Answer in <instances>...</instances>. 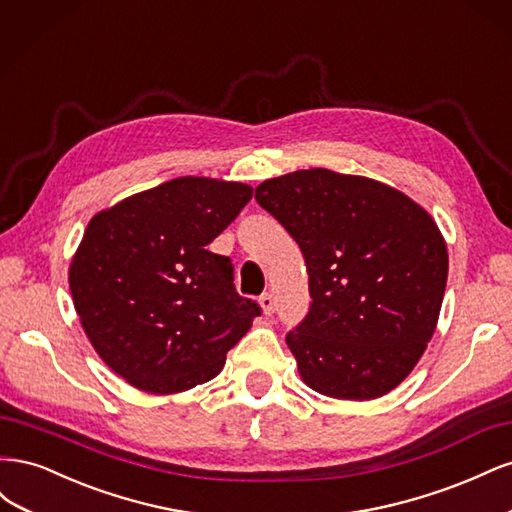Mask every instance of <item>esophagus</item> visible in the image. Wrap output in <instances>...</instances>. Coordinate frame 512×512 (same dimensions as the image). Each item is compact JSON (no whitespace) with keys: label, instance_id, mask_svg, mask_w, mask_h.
Returning <instances> with one entry per match:
<instances>
[{"label":"esophagus","instance_id":"esophagus-1","mask_svg":"<svg viewBox=\"0 0 512 512\" xmlns=\"http://www.w3.org/2000/svg\"><path fill=\"white\" fill-rule=\"evenodd\" d=\"M258 305H260V309H262V314L271 316V314L275 312V299H273V294H271V292L262 294V297L258 299Z\"/></svg>","mask_w":512,"mask_h":512}]
</instances>
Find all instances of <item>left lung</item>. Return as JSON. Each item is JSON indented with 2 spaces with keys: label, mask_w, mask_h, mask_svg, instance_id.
Here are the masks:
<instances>
[{
  "label": "left lung",
  "mask_w": 512,
  "mask_h": 512,
  "mask_svg": "<svg viewBox=\"0 0 512 512\" xmlns=\"http://www.w3.org/2000/svg\"><path fill=\"white\" fill-rule=\"evenodd\" d=\"M256 200L305 256L312 307L286 337L301 380L333 399L391 393L438 327L448 250L436 220L391 185L329 168L262 181Z\"/></svg>",
  "instance_id": "left-lung-1"
}]
</instances>
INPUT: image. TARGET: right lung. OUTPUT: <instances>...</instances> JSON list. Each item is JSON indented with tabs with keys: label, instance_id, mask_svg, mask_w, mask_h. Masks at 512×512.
<instances>
[{
	"label": "right lung",
	"instance_id": "1",
	"mask_svg": "<svg viewBox=\"0 0 512 512\" xmlns=\"http://www.w3.org/2000/svg\"><path fill=\"white\" fill-rule=\"evenodd\" d=\"M241 181L177 177L89 220L68 269L100 359L134 389L175 395L220 374L260 309L207 245L250 203Z\"/></svg>",
	"mask_w": 512,
	"mask_h": 512
}]
</instances>
